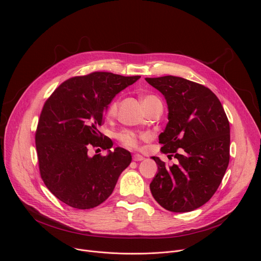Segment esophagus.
<instances>
[{"label":"esophagus","instance_id":"34e87169","mask_svg":"<svg viewBox=\"0 0 261 261\" xmlns=\"http://www.w3.org/2000/svg\"><path fill=\"white\" fill-rule=\"evenodd\" d=\"M144 159V157L143 156H141V155H139V154H134L133 155V160L134 161H136V162H138V161H142Z\"/></svg>","mask_w":261,"mask_h":261}]
</instances>
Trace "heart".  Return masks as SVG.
Returning a JSON list of instances; mask_svg holds the SVG:
<instances>
[{
  "mask_svg": "<svg viewBox=\"0 0 261 261\" xmlns=\"http://www.w3.org/2000/svg\"><path fill=\"white\" fill-rule=\"evenodd\" d=\"M155 100H158L155 96H144L142 98V104H145V103H148L151 101H155ZM118 101L117 100H114L113 102H111L107 108V111L106 114L108 117H114L116 116L117 114V110H118ZM144 135L143 134H137L135 132H132V131H123L121 132L119 135H118V138L119 140L121 141V143L127 147H136L138 145V139L143 137Z\"/></svg>",
  "mask_w": 261,
  "mask_h": 261,
  "instance_id": "heart-1",
  "label": "heart"
}]
</instances>
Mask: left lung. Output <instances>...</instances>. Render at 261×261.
Segmentation results:
<instances>
[{"mask_svg":"<svg viewBox=\"0 0 261 261\" xmlns=\"http://www.w3.org/2000/svg\"><path fill=\"white\" fill-rule=\"evenodd\" d=\"M145 81L165 98L168 123L159 135L171 166L152 157L158 172L150 184L155 200L174 213L194 211L217 191L229 163L230 128L217 96L204 86L167 75Z\"/></svg>","mask_w":261,"mask_h":261,"instance_id":"left-lung-1","label":"left lung"}]
</instances>
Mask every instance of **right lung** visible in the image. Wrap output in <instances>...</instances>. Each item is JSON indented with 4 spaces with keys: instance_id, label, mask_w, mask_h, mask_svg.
<instances>
[{
    "instance_id": "1",
    "label": "right lung",
    "mask_w": 261,
    "mask_h": 261,
    "mask_svg": "<svg viewBox=\"0 0 261 261\" xmlns=\"http://www.w3.org/2000/svg\"><path fill=\"white\" fill-rule=\"evenodd\" d=\"M139 79L94 72L64 82L45 102L35 138L39 169L48 190L64 203L80 210L101 204L131 163L125 148L110 151L113 141L99 128L116 95ZM91 145L108 155L89 156Z\"/></svg>"
}]
</instances>
